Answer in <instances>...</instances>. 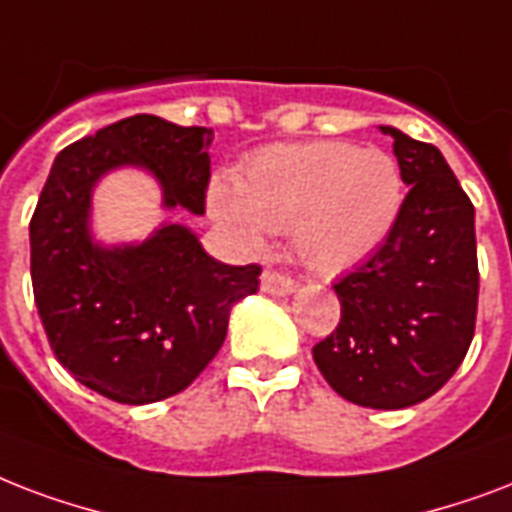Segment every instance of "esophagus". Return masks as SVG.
Segmentation results:
<instances>
[{
	"mask_svg": "<svg viewBox=\"0 0 512 512\" xmlns=\"http://www.w3.org/2000/svg\"><path fill=\"white\" fill-rule=\"evenodd\" d=\"M296 280L283 272H275V269H267L264 275H261V291L269 293V296H285V293L296 291Z\"/></svg>",
	"mask_w": 512,
	"mask_h": 512,
	"instance_id": "obj_1",
	"label": "esophagus"
}]
</instances>
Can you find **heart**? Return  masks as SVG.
Returning <instances> with one entry per match:
<instances>
[{
    "label": "heart",
    "instance_id": "1",
    "mask_svg": "<svg viewBox=\"0 0 512 512\" xmlns=\"http://www.w3.org/2000/svg\"><path fill=\"white\" fill-rule=\"evenodd\" d=\"M403 176L392 154L344 141L267 146L237 184L213 181V219L248 248L264 232H291L299 259L336 275L368 259L398 221Z\"/></svg>",
    "mask_w": 512,
    "mask_h": 512
}]
</instances>
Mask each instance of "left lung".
I'll return each mask as SVG.
<instances>
[{"mask_svg": "<svg viewBox=\"0 0 512 512\" xmlns=\"http://www.w3.org/2000/svg\"><path fill=\"white\" fill-rule=\"evenodd\" d=\"M411 186L379 251L336 280V331L312 347L320 374L344 400L406 408L441 390L475 334V208L433 144L382 125Z\"/></svg>", "mask_w": 512, "mask_h": 512, "instance_id": "8db88e82", "label": "left lung"}]
</instances>
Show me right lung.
<instances>
[{"label": "right lung", "instance_id": "obj_1", "mask_svg": "<svg viewBox=\"0 0 512 512\" xmlns=\"http://www.w3.org/2000/svg\"><path fill=\"white\" fill-rule=\"evenodd\" d=\"M213 130L136 114L66 146L31 216V283L47 342L79 384L128 406L186 390L227 339L259 264L229 267L181 224L141 245L93 243L90 192L122 165L152 170L165 208L205 213Z\"/></svg>", "mask_w": 512, "mask_h": 512}]
</instances>
